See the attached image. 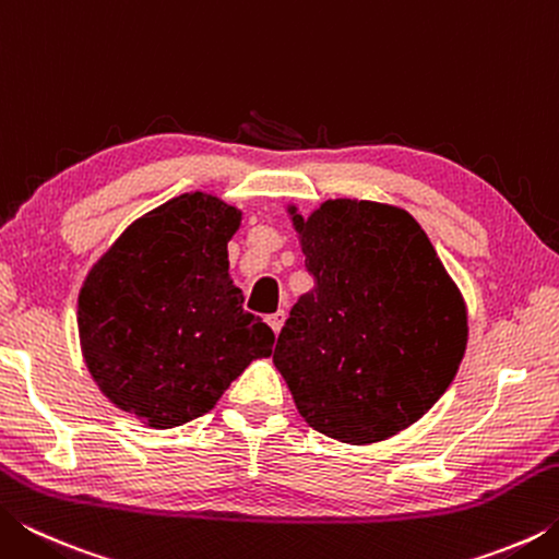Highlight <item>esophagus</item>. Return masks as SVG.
I'll use <instances>...</instances> for the list:
<instances>
[{"mask_svg":"<svg viewBox=\"0 0 559 559\" xmlns=\"http://www.w3.org/2000/svg\"><path fill=\"white\" fill-rule=\"evenodd\" d=\"M283 320H286V310H276V313L266 318V323L271 325L273 333L278 335V333H281V328H283Z\"/></svg>","mask_w":559,"mask_h":559,"instance_id":"1","label":"esophagus"}]
</instances>
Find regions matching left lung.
Wrapping results in <instances>:
<instances>
[{
	"instance_id": "obj_1",
	"label": "left lung",
	"mask_w": 559,
	"mask_h": 559,
	"mask_svg": "<svg viewBox=\"0 0 559 559\" xmlns=\"http://www.w3.org/2000/svg\"><path fill=\"white\" fill-rule=\"evenodd\" d=\"M288 214L316 286L293 306L273 365L316 431L353 447L390 439L456 377L466 302L400 206L328 200Z\"/></svg>"
}]
</instances>
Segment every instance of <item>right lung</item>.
<instances>
[{"label": "right lung", "instance_id": "obj_1", "mask_svg": "<svg viewBox=\"0 0 559 559\" xmlns=\"http://www.w3.org/2000/svg\"><path fill=\"white\" fill-rule=\"evenodd\" d=\"M241 212L187 192L132 222L79 293L83 359L118 409L153 429L197 419L253 359L273 330L246 313L229 276Z\"/></svg>", "mask_w": 559, "mask_h": 559}]
</instances>
